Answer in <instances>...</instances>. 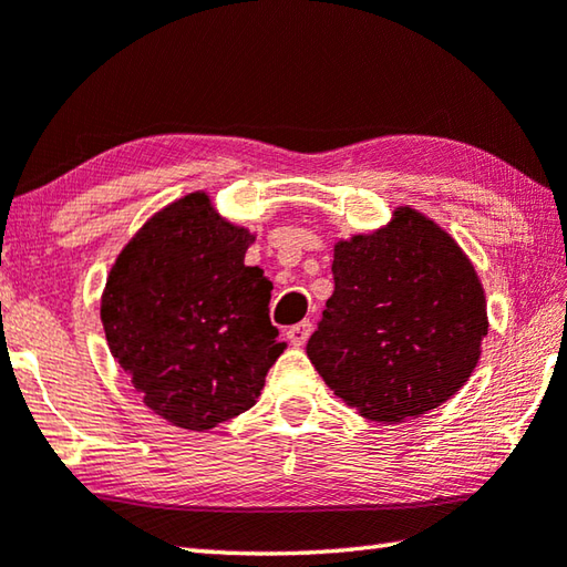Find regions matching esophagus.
<instances>
[{"instance_id":"obj_1","label":"esophagus","mask_w":567,"mask_h":567,"mask_svg":"<svg viewBox=\"0 0 567 567\" xmlns=\"http://www.w3.org/2000/svg\"><path fill=\"white\" fill-rule=\"evenodd\" d=\"M310 334H312V322H307V319L305 322L287 329V339H290L295 347H302L307 339H310Z\"/></svg>"}]
</instances>
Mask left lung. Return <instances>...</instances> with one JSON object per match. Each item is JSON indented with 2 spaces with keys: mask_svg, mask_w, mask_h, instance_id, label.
<instances>
[{
  "mask_svg": "<svg viewBox=\"0 0 567 567\" xmlns=\"http://www.w3.org/2000/svg\"><path fill=\"white\" fill-rule=\"evenodd\" d=\"M332 272L307 357L347 406L404 421L468 382L488 334L486 295L444 228L399 205L384 228L337 240Z\"/></svg>",
  "mask_w": 567,
  "mask_h": 567,
  "instance_id": "1",
  "label": "left lung"
}]
</instances>
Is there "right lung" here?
<instances>
[{"mask_svg": "<svg viewBox=\"0 0 567 567\" xmlns=\"http://www.w3.org/2000/svg\"><path fill=\"white\" fill-rule=\"evenodd\" d=\"M252 240L195 190L143 223L106 277L111 354L173 426L208 431L255 406L287 347L267 315L270 280L245 265Z\"/></svg>", "mask_w": 567, "mask_h": 567, "instance_id": "1", "label": "right lung"}]
</instances>
